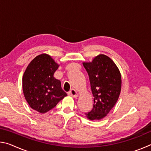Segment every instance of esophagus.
<instances>
[{"label": "esophagus", "mask_w": 151, "mask_h": 151, "mask_svg": "<svg viewBox=\"0 0 151 151\" xmlns=\"http://www.w3.org/2000/svg\"><path fill=\"white\" fill-rule=\"evenodd\" d=\"M68 94H69V95L71 96L75 97V98H76V97H77L78 95V93L75 90V89H72V90H71L69 92V93H68Z\"/></svg>", "instance_id": "obj_1"}]
</instances>
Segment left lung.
<instances>
[{
  "label": "left lung",
  "instance_id": "8db88e82",
  "mask_svg": "<svg viewBox=\"0 0 151 151\" xmlns=\"http://www.w3.org/2000/svg\"><path fill=\"white\" fill-rule=\"evenodd\" d=\"M87 72L93 95V109L85 113L91 120H100L106 116L115 105L121 93V75L113 60L99 55L92 62L83 63Z\"/></svg>",
  "mask_w": 151,
  "mask_h": 151
}]
</instances>
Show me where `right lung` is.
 I'll return each mask as SVG.
<instances>
[{
    "label": "right lung",
    "mask_w": 151,
    "mask_h": 151,
    "mask_svg": "<svg viewBox=\"0 0 151 151\" xmlns=\"http://www.w3.org/2000/svg\"><path fill=\"white\" fill-rule=\"evenodd\" d=\"M59 65L50 55L36 57L28 65L22 77V90L28 104L32 109L45 113L67 96L59 80L53 75Z\"/></svg>",
    "instance_id": "add662e5"
}]
</instances>
